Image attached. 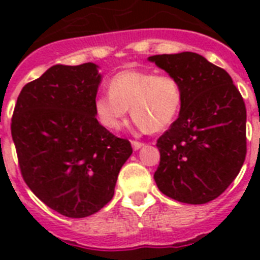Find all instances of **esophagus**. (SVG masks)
<instances>
[{"mask_svg":"<svg viewBox=\"0 0 260 260\" xmlns=\"http://www.w3.org/2000/svg\"><path fill=\"white\" fill-rule=\"evenodd\" d=\"M143 146H144V143H142V142H136V140H134V142H132V147H134L135 151L140 150Z\"/></svg>","mask_w":260,"mask_h":260,"instance_id":"34e87169","label":"esophagus"}]
</instances>
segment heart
<instances>
[{
	"label": "heart",
	"mask_w": 260,
	"mask_h": 260,
	"mask_svg": "<svg viewBox=\"0 0 260 260\" xmlns=\"http://www.w3.org/2000/svg\"><path fill=\"white\" fill-rule=\"evenodd\" d=\"M109 93L93 102L95 118L104 128L117 131L126 114H134V126L140 132H158L174 122L182 106V87L170 75L151 71L124 70L109 81Z\"/></svg>",
	"instance_id": "1"
}]
</instances>
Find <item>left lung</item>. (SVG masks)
Returning a JSON list of instances; mask_svg holds the SVG:
<instances>
[{
	"instance_id": "1",
	"label": "left lung",
	"mask_w": 260,
	"mask_h": 260,
	"mask_svg": "<svg viewBox=\"0 0 260 260\" xmlns=\"http://www.w3.org/2000/svg\"><path fill=\"white\" fill-rule=\"evenodd\" d=\"M182 87L179 116L158 139L154 179L167 197L185 204L217 198L246 159V105L224 69L196 52L150 56Z\"/></svg>"
}]
</instances>
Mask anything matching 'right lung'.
I'll use <instances>...</instances> for the list:
<instances>
[{"mask_svg":"<svg viewBox=\"0 0 260 260\" xmlns=\"http://www.w3.org/2000/svg\"><path fill=\"white\" fill-rule=\"evenodd\" d=\"M94 63L55 64L22 87L12 138L22 178L36 197L67 217H87L113 198L126 139L98 122L93 102L101 83Z\"/></svg>","mask_w":260,"mask_h":260,"instance_id":"add662e5","label":"right lung"}]
</instances>
